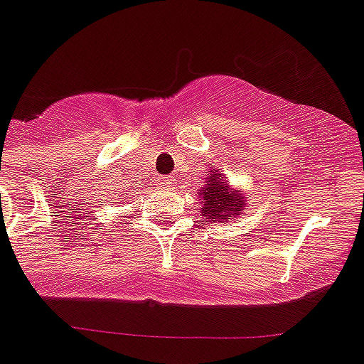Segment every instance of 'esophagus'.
<instances>
[{"instance_id": "obj_1", "label": "esophagus", "mask_w": 364, "mask_h": 364, "mask_svg": "<svg viewBox=\"0 0 364 364\" xmlns=\"http://www.w3.org/2000/svg\"><path fill=\"white\" fill-rule=\"evenodd\" d=\"M161 184L164 186V188L173 189V184H175V180H173L171 176H162V178H161Z\"/></svg>"}]
</instances>
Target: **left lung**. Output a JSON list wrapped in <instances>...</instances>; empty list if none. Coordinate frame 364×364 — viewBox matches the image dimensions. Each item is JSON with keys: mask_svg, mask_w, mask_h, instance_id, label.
Returning <instances> with one entry per match:
<instances>
[{"mask_svg": "<svg viewBox=\"0 0 364 364\" xmlns=\"http://www.w3.org/2000/svg\"><path fill=\"white\" fill-rule=\"evenodd\" d=\"M200 213L209 221L234 220L247 205V196L240 189H232L223 175L210 173L205 188L200 189Z\"/></svg>", "mask_w": 364, "mask_h": 364, "instance_id": "8db88e82", "label": "left lung"}]
</instances>
